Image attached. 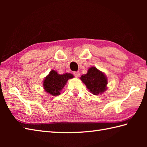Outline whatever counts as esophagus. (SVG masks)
<instances>
[{"instance_id": "esophagus-1", "label": "esophagus", "mask_w": 147, "mask_h": 147, "mask_svg": "<svg viewBox=\"0 0 147 147\" xmlns=\"http://www.w3.org/2000/svg\"><path fill=\"white\" fill-rule=\"evenodd\" d=\"M74 76H75L76 78H78L80 76V73L78 71H76V72H74L73 73Z\"/></svg>"}]
</instances>
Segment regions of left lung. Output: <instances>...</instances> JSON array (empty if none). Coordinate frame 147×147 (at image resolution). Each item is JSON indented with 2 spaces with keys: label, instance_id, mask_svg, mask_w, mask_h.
Segmentation results:
<instances>
[{
  "label": "left lung",
  "instance_id": "obj_1",
  "mask_svg": "<svg viewBox=\"0 0 147 147\" xmlns=\"http://www.w3.org/2000/svg\"><path fill=\"white\" fill-rule=\"evenodd\" d=\"M80 79L93 95L101 94L107 90V77L95 67H90L88 73L82 75Z\"/></svg>",
  "mask_w": 147,
  "mask_h": 147
}]
</instances>
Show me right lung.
Returning <instances> with one entry per match:
<instances>
[{
	"instance_id": "right-lung-1",
	"label": "right lung",
	"mask_w": 147,
	"mask_h": 147,
	"mask_svg": "<svg viewBox=\"0 0 147 147\" xmlns=\"http://www.w3.org/2000/svg\"><path fill=\"white\" fill-rule=\"evenodd\" d=\"M74 76L71 73L59 74L57 71L52 70L43 81L45 91L54 96L60 95V92L64 88L69 79Z\"/></svg>"
}]
</instances>
